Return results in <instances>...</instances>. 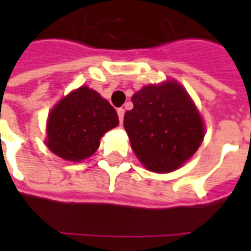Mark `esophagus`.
I'll use <instances>...</instances> for the list:
<instances>
[{
	"instance_id": "obj_1",
	"label": "esophagus",
	"mask_w": 251,
	"mask_h": 251,
	"mask_svg": "<svg viewBox=\"0 0 251 251\" xmlns=\"http://www.w3.org/2000/svg\"><path fill=\"white\" fill-rule=\"evenodd\" d=\"M117 113H118L120 124H122V122H124V115H125V110H124V109H118V110H117Z\"/></svg>"
}]
</instances>
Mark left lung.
Here are the masks:
<instances>
[{"label": "left lung", "mask_w": 251, "mask_h": 251, "mask_svg": "<svg viewBox=\"0 0 251 251\" xmlns=\"http://www.w3.org/2000/svg\"><path fill=\"white\" fill-rule=\"evenodd\" d=\"M124 126L131 149L149 171L167 174L194 154L204 126L188 94L175 82L151 84L131 97Z\"/></svg>", "instance_id": "obj_1"}]
</instances>
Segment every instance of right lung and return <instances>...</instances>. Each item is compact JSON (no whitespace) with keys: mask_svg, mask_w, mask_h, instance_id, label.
<instances>
[{"mask_svg":"<svg viewBox=\"0 0 251 251\" xmlns=\"http://www.w3.org/2000/svg\"><path fill=\"white\" fill-rule=\"evenodd\" d=\"M118 125L114 107L88 87H79L53 107L47 124V147L68 161H82L99 147L106 131Z\"/></svg>","mask_w":251,"mask_h":251,"instance_id":"1","label":"right lung"}]
</instances>
